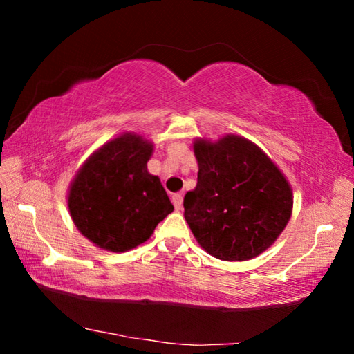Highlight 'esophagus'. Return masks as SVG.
<instances>
[{
    "label": "esophagus",
    "mask_w": 354,
    "mask_h": 354,
    "mask_svg": "<svg viewBox=\"0 0 354 354\" xmlns=\"http://www.w3.org/2000/svg\"><path fill=\"white\" fill-rule=\"evenodd\" d=\"M171 203L173 206H175V209H181L183 206V195L181 194H175L171 196Z\"/></svg>",
    "instance_id": "34e87169"
}]
</instances>
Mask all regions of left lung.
Returning <instances> with one entry per match:
<instances>
[{
  "instance_id": "1",
  "label": "left lung",
  "mask_w": 354,
  "mask_h": 354,
  "mask_svg": "<svg viewBox=\"0 0 354 354\" xmlns=\"http://www.w3.org/2000/svg\"><path fill=\"white\" fill-rule=\"evenodd\" d=\"M196 187L184 196V218L198 243L221 261L266 251L292 214V190L259 147L237 136L196 140Z\"/></svg>"
}]
</instances>
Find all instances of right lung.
Here are the masks:
<instances>
[{
	"label": "right lung",
	"instance_id": "obj_1",
	"mask_svg": "<svg viewBox=\"0 0 354 354\" xmlns=\"http://www.w3.org/2000/svg\"><path fill=\"white\" fill-rule=\"evenodd\" d=\"M151 153V143L124 134L101 147L77 171L68 195L71 218L100 248H134L173 212L159 178L147 170Z\"/></svg>",
	"mask_w": 354,
	"mask_h": 354
}]
</instances>
